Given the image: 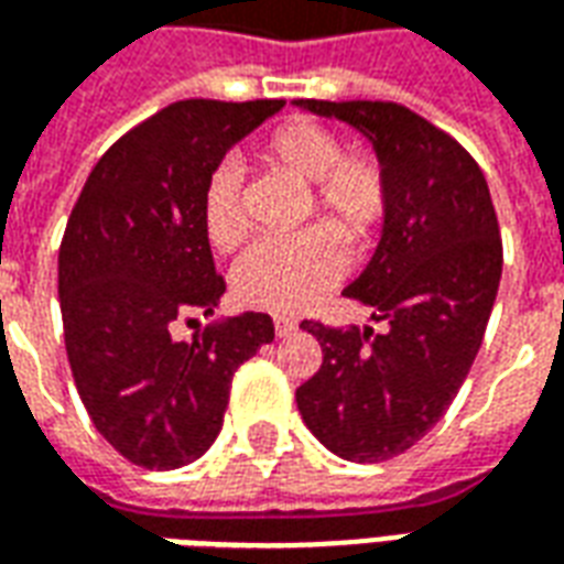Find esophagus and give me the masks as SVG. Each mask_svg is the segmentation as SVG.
I'll return each mask as SVG.
<instances>
[{
  "mask_svg": "<svg viewBox=\"0 0 564 564\" xmlns=\"http://www.w3.org/2000/svg\"><path fill=\"white\" fill-rule=\"evenodd\" d=\"M295 329H299V323H295V319L274 317V335H278V338H286V335H293Z\"/></svg>",
  "mask_w": 564,
  "mask_h": 564,
  "instance_id": "34e87169",
  "label": "esophagus"
}]
</instances>
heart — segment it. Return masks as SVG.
<instances>
[{"label": "heart", "mask_w": 564, "mask_h": 564, "mask_svg": "<svg viewBox=\"0 0 564 564\" xmlns=\"http://www.w3.org/2000/svg\"><path fill=\"white\" fill-rule=\"evenodd\" d=\"M259 156L271 172L305 186L302 217L317 214L356 253L375 245L390 214V177L375 153H341L335 132L293 117L271 129ZM202 226L217 250L241 241L247 214L245 174L238 162H220L208 174L202 189ZM330 234L311 226L247 247L229 271L238 305L269 314H299L314 305L344 274V250Z\"/></svg>", "instance_id": "obj_1"}]
</instances>
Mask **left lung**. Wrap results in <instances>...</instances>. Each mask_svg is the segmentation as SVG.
<instances>
[{
    "label": "left lung",
    "mask_w": 564,
    "mask_h": 564,
    "mask_svg": "<svg viewBox=\"0 0 564 564\" xmlns=\"http://www.w3.org/2000/svg\"><path fill=\"white\" fill-rule=\"evenodd\" d=\"M362 132L390 177L378 250L344 295L387 329L305 319L323 366L295 390L305 425L347 462L411 449L456 399L501 281V235L480 165L444 129L395 102L299 99Z\"/></svg>",
    "instance_id": "left-lung-1"
}]
</instances>
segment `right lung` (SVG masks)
Instances as JSON below:
<instances>
[{
  "label": "right lung",
  "mask_w": 564,
  "mask_h": 564,
  "mask_svg": "<svg viewBox=\"0 0 564 564\" xmlns=\"http://www.w3.org/2000/svg\"><path fill=\"white\" fill-rule=\"evenodd\" d=\"M283 99H186L117 139L80 189L59 245V311L75 387L99 435L148 471L196 462L220 435L232 375L274 338L269 314L210 317L226 283L202 189L226 150Z\"/></svg>",
  "instance_id": "1"
}]
</instances>
